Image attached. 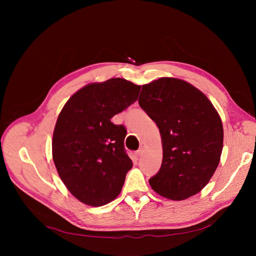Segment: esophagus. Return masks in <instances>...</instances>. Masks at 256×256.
I'll use <instances>...</instances> for the list:
<instances>
[{
	"instance_id": "34e87169",
	"label": "esophagus",
	"mask_w": 256,
	"mask_h": 256,
	"mask_svg": "<svg viewBox=\"0 0 256 256\" xmlns=\"http://www.w3.org/2000/svg\"><path fill=\"white\" fill-rule=\"evenodd\" d=\"M143 154H144V148H143V147H141V148L138 150L136 152V154L138 157H141V156H143Z\"/></svg>"
}]
</instances>
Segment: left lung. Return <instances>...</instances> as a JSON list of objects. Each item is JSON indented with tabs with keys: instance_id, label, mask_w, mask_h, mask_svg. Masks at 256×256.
<instances>
[{
	"instance_id": "obj_1",
	"label": "left lung",
	"mask_w": 256,
	"mask_h": 256,
	"mask_svg": "<svg viewBox=\"0 0 256 256\" xmlns=\"http://www.w3.org/2000/svg\"><path fill=\"white\" fill-rule=\"evenodd\" d=\"M138 104L157 124L164 150L150 187L173 200L196 194L220 162L223 126L218 111L204 92L171 76L144 84Z\"/></svg>"
}]
</instances>
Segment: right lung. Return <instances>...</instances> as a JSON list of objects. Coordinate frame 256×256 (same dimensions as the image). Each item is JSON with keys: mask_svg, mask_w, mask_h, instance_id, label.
Segmentation results:
<instances>
[{"mask_svg": "<svg viewBox=\"0 0 256 256\" xmlns=\"http://www.w3.org/2000/svg\"><path fill=\"white\" fill-rule=\"evenodd\" d=\"M140 85L122 78L85 85L67 100L52 138V157L69 192L99 207L120 193L132 161L124 150L126 129L111 118L136 102Z\"/></svg>", "mask_w": 256, "mask_h": 256, "instance_id": "add662e5", "label": "right lung"}]
</instances>
